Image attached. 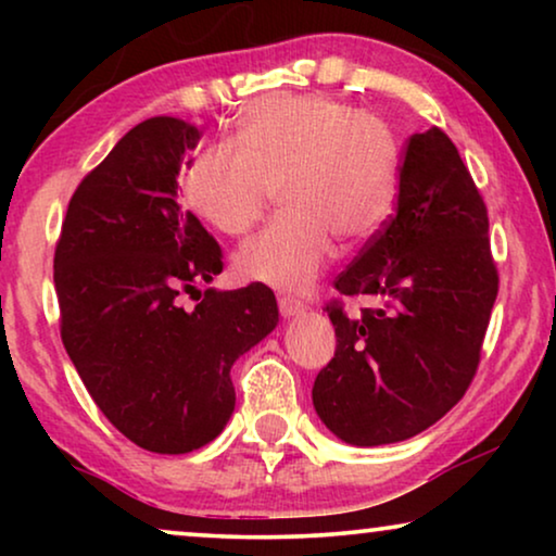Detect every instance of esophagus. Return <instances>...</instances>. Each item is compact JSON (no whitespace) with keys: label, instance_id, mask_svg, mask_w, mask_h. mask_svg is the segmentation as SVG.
Masks as SVG:
<instances>
[{"label":"esophagus","instance_id":"obj_1","mask_svg":"<svg viewBox=\"0 0 556 556\" xmlns=\"http://www.w3.org/2000/svg\"><path fill=\"white\" fill-rule=\"evenodd\" d=\"M303 301L293 299V295H278V311L283 318H293V316H301L303 314Z\"/></svg>","mask_w":556,"mask_h":556}]
</instances>
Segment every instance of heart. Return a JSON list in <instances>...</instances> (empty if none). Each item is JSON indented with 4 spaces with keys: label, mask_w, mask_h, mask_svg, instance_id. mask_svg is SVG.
I'll use <instances>...</instances> for the list:
<instances>
[{
    "label": "heart",
    "mask_w": 556,
    "mask_h": 556,
    "mask_svg": "<svg viewBox=\"0 0 556 556\" xmlns=\"http://www.w3.org/2000/svg\"><path fill=\"white\" fill-rule=\"evenodd\" d=\"M278 189L283 217L235 253V273L303 291L329 265L333 240L356 250L392 217L400 143L387 121L331 96H265L185 177L187 204L223 235L248 232Z\"/></svg>",
    "instance_id": "heart-1"
}]
</instances>
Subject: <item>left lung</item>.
Listing matches in <instances>:
<instances>
[{
	"mask_svg": "<svg viewBox=\"0 0 556 556\" xmlns=\"http://www.w3.org/2000/svg\"><path fill=\"white\" fill-rule=\"evenodd\" d=\"M341 295H377L349 316L326 303L337 352L314 407L352 445L400 443L458 405L473 382L498 270L489 212L455 143L438 126L409 136L397 210L337 278Z\"/></svg>",
	"mask_w": 556,
	"mask_h": 556,
	"instance_id": "obj_1",
	"label": "left lung"
}]
</instances>
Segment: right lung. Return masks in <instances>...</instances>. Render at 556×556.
<instances>
[{"instance_id":"1","label":"right lung","mask_w":556,"mask_h":556,"mask_svg":"<svg viewBox=\"0 0 556 556\" xmlns=\"http://www.w3.org/2000/svg\"><path fill=\"white\" fill-rule=\"evenodd\" d=\"M200 131L156 116L134 126L88 172L55 245L60 337L98 409L151 453H192L235 409L230 369L278 324L276 295L250 283L200 293L223 248L177 202Z\"/></svg>"}]
</instances>
